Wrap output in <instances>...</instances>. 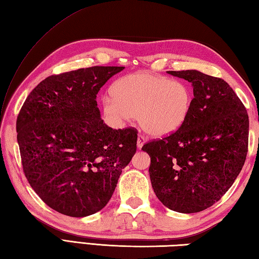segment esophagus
I'll use <instances>...</instances> for the list:
<instances>
[{
    "instance_id": "esophagus-1",
    "label": "esophagus",
    "mask_w": 259,
    "mask_h": 259,
    "mask_svg": "<svg viewBox=\"0 0 259 259\" xmlns=\"http://www.w3.org/2000/svg\"><path fill=\"white\" fill-rule=\"evenodd\" d=\"M146 141H148V139H146L144 135L139 134V136H138V148H139V149L142 148V146L144 145V143L146 142Z\"/></svg>"
}]
</instances>
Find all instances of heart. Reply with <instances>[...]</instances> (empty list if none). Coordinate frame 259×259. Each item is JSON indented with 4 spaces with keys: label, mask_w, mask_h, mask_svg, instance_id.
Returning <instances> with one entry per match:
<instances>
[{
    "label": "heart",
    "mask_w": 259,
    "mask_h": 259,
    "mask_svg": "<svg viewBox=\"0 0 259 259\" xmlns=\"http://www.w3.org/2000/svg\"><path fill=\"white\" fill-rule=\"evenodd\" d=\"M102 100L104 113L115 121L136 116L145 132L163 135L179 130L186 121L193 102L188 83L150 73L119 77Z\"/></svg>",
    "instance_id": "obj_1"
}]
</instances>
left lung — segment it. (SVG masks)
Wrapping results in <instances>:
<instances>
[{"instance_id": "left-lung-1", "label": "left lung", "mask_w": 259, "mask_h": 259, "mask_svg": "<svg viewBox=\"0 0 259 259\" xmlns=\"http://www.w3.org/2000/svg\"><path fill=\"white\" fill-rule=\"evenodd\" d=\"M193 85L184 125L143 145L159 201L179 213H196L218 202L235 183L248 152L249 119L226 81L196 70L168 71Z\"/></svg>"}]
</instances>
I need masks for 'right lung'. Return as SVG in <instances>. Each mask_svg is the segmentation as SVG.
Returning a JSON list of instances; mask_svg holds the SVG:
<instances>
[{
    "mask_svg": "<svg viewBox=\"0 0 259 259\" xmlns=\"http://www.w3.org/2000/svg\"><path fill=\"white\" fill-rule=\"evenodd\" d=\"M124 66H92L52 75L33 89L17 119L23 172L58 213L83 218L104 208L136 152L138 131L113 130L97 94Z\"/></svg>",
    "mask_w": 259,
    "mask_h": 259,
    "instance_id": "1",
    "label": "right lung"
}]
</instances>
